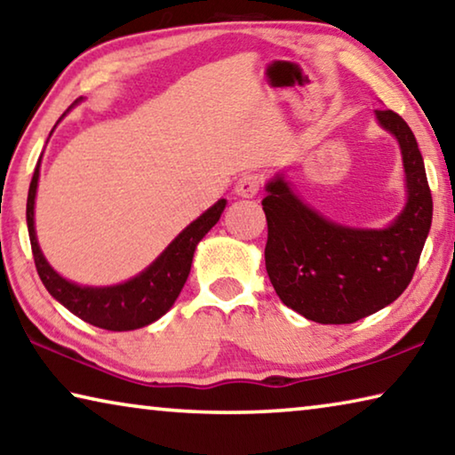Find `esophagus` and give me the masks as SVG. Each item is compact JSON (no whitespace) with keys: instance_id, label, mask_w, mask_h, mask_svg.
Instances as JSON below:
<instances>
[{"instance_id":"esophagus-1","label":"esophagus","mask_w":455,"mask_h":455,"mask_svg":"<svg viewBox=\"0 0 455 455\" xmlns=\"http://www.w3.org/2000/svg\"><path fill=\"white\" fill-rule=\"evenodd\" d=\"M259 185H262V179H259L258 175H254V173L242 175L235 181L234 193H235L237 197H254V196H258Z\"/></svg>"}]
</instances>
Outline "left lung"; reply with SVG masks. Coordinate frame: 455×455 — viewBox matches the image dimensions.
<instances>
[{"label": "left lung", "mask_w": 455, "mask_h": 455, "mask_svg": "<svg viewBox=\"0 0 455 455\" xmlns=\"http://www.w3.org/2000/svg\"><path fill=\"white\" fill-rule=\"evenodd\" d=\"M375 116L397 139L405 169V207L387 228L342 226L304 204L282 175L266 183L267 276L288 308L320 324H351L397 300L431 228L434 201L415 135L393 110Z\"/></svg>", "instance_id": "1"}]
</instances>
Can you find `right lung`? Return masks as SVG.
I'll return each mask as SVG.
<instances>
[{
    "instance_id": "obj_1",
    "label": "right lung",
    "mask_w": 455,
    "mask_h": 455,
    "mask_svg": "<svg viewBox=\"0 0 455 455\" xmlns=\"http://www.w3.org/2000/svg\"><path fill=\"white\" fill-rule=\"evenodd\" d=\"M80 100L82 99H78L74 104H78ZM68 110H66V113H68ZM66 113L62 116H66ZM38 179L40 161L38 165H36L32 183H29L26 205L28 234L29 243H32V254L38 276L48 292L54 296L62 307L68 308L72 315H76L78 318L84 320V323L99 326V329L104 331L121 332L143 329V326L159 320L171 307H173L183 284L188 282L197 243L204 240V235L220 221L228 204L226 199H220L218 204H213L205 213H201L196 221H191L189 226L185 228L165 250H163V254L155 259L151 266L145 267V270L137 274L135 278L115 286H80L76 282H70L60 276L54 267L48 264V259L44 258L40 250L34 228V205L36 191H38Z\"/></svg>"
}]
</instances>
